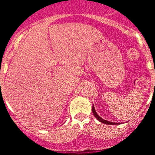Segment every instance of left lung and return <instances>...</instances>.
Segmentation results:
<instances>
[{
	"mask_svg": "<svg viewBox=\"0 0 155 155\" xmlns=\"http://www.w3.org/2000/svg\"><path fill=\"white\" fill-rule=\"evenodd\" d=\"M92 113L94 114V116L96 117L97 120H98L100 122H102V123H104V124H107V125H115V124H118V123H114V122H111V121H108V120H104V119H102V118L100 117L99 115L97 114L95 110V108H94V106H92Z\"/></svg>",
	"mask_w": 155,
	"mask_h": 155,
	"instance_id": "1",
	"label": "left lung"
}]
</instances>
